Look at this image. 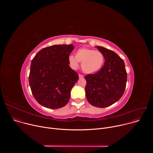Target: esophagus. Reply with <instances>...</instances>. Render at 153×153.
Returning <instances> with one entry per match:
<instances>
[{"label":"esophagus","mask_w":153,"mask_h":153,"mask_svg":"<svg viewBox=\"0 0 153 153\" xmlns=\"http://www.w3.org/2000/svg\"><path fill=\"white\" fill-rule=\"evenodd\" d=\"M79 78H80V79H83V75H82V74H79Z\"/></svg>","instance_id":"obj_1"}]
</instances>
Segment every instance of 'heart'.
I'll list each match as a JSON object with an SVG mask.
<instances>
[{"mask_svg":"<svg viewBox=\"0 0 153 153\" xmlns=\"http://www.w3.org/2000/svg\"><path fill=\"white\" fill-rule=\"evenodd\" d=\"M68 62L71 67L76 69L79 63L82 62L81 67L86 74H93L99 71L105 62V57L102 53L88 48H81L76 53V56L70 55Z\"/></svg>","mask_w":153,"mask_h":153,"instance_id":"1","label":"heart"}]
</instances>
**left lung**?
<instances>
[{"label": "left lung", "mask_w": 153, "mask_h": 153, "mask_svg": "<svg viewBox=\"0 0 153 153\" xmlns=\"http://www.w3.org/2000/svg\"><path fill=\"white\" fill-rule=\"evenodd\" d=\"M96 48L103 53L105 61L97 73L85 76V95L91 105L105 108L116 103L123 96L127 73L123 59L116 53L102 47Z\"/></svg>", "instance_id": "obj_1"}]
</instances>
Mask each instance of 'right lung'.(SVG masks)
<instances>
[{
	"instance_id": "right-lung-1",
	"label": "right lung",
	"mask_w": 153,
	"mask_h": 153,
	"mask_svg": "<svg viewBox=\"0 0 153 153\" xmlns=\"http://www.w3.org/2000/svg\"><path fill=\"white\" fill-rule=\"evenodd\" d=\"M73 45H55L39 51L33 59L29 83L33 96L42 106L57 109L66 105L79 75L69 66Z\"/></svg>"
}]
</instances>
